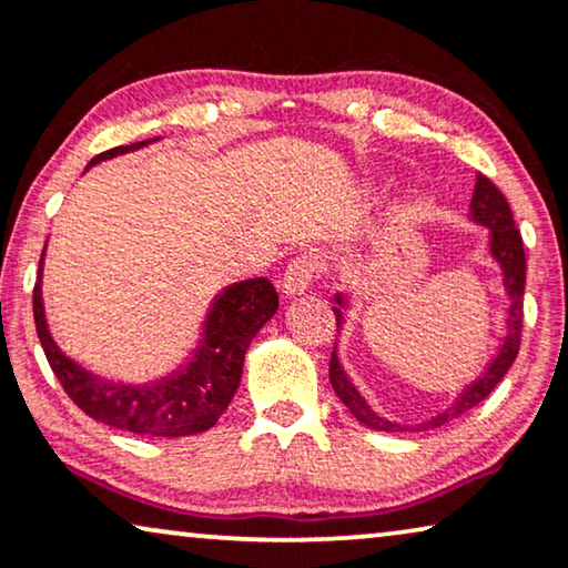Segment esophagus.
<instances>
[{
	"mask_svg": "<svg viewBox=\"0 0 568 568\" xmlns=\"http://www.w3.org/2000/svg\"><path fill=\"white\" fill-rule=\"evenodd\" d=\"M314 277H316V260L311 257V254H301V257H295L291 265H287L281 291L287 295V298H295V295L308 291V285L314 283Z\"/></svg>",
	"mask_w": 568,
	"mask_h": 568,
	"instance_id": "34e87169",
	"label": "esophagus"
}]
</instances>
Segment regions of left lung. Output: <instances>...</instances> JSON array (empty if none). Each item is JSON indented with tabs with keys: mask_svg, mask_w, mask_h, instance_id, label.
Segmentation results:
<instances>
[{
	"mask_svg": "<svg viewBox=\"0 0 568 568\" xmlns=\"http://www.w3.org/2000/svg\"><path fill=\"white\" fill-rule=\"evenodd\" d=\"M468 221L476 226H484L489 231V257L497 262L501 287L507 295V318H505V337H499V345L494 347V357L484 365V371L476 375L474 381L466 383L460 388V394L453 398L450 406L443 412H437L435 417L419 425H402V422L381 417L378 412L367 404V398L357 390V386L349 381L345 365L339 361V349L334 347L332 363H329V381L334 394L339 396V402L347 406L349 414L375 433H419V429H435L450 422L468 409H474L476 404H481L494 388L499 386V381L505 378L509 367H513L517 349H520V329H523V295H525V250H523V236L515 226L513 211L505 195L494 187L491 180H486L484 174H476V187L474 197H470V213ZM334 314H337V332L345 324V311L349 308V298L345 293L334 295Z\"/></svg>",
	"mask_w": 568,
	"mask_h": 568,
	"instance_id": "left-lung-1",
	"label": "left lung"
}]
</instances>
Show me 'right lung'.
<instances>
[{
    "instance_id": "obj_1",
    "label": "right lung",
    "mask_w": 568,
    "mask_h": 568,
    "mask_svg": "<svg viewBox=\"0 0 568 568\" xmlns=\"http://www.w3.org/2000/svg\"><path fill=\"white\" fill-rule=\"evenodd\" d=\"M159 141H139L131 146L110 149L94 156L87 170L105 159L128 154ZM43 260L38 265L33 287V316L48 365L61 381L71 402L92 419L149 437H187L211 429L229 409L239 381H242L244 355L252 339L277 311V293L267 277H252L226 285L207 308L201 342L190 349L178 371L149 383L110 381L87 371L55 345L43 303Z\"/></svg>"
}]
</instances>
